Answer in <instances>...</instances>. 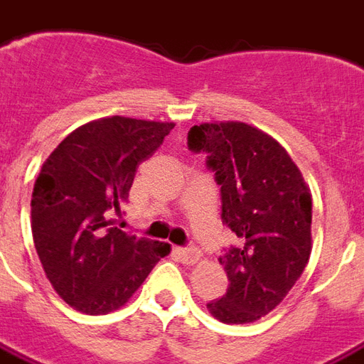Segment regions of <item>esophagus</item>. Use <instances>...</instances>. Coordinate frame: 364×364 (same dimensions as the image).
<instances>
[{"mask_svg": "<svg viewBox=\"0 0 364 364\" xmlns=\"http://www.w3.org/2000/svg\"><path fill=\"white\" fill-rule=\"evenodd\" d=\"M177 256L181 259L183 263H187V265H193V263L200 262V250L198 248H177Z\"/></svg>", "mask_w": 364, "mask_h": 364, "instance_id": "obj_1", "label": "esophagus"}]
</instances>
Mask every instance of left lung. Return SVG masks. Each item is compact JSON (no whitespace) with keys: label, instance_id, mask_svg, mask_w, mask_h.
I'll list each match as a JSON object with an SVG mask.
<instances>
[{"label":"left lung","instance_id":"8db88e82","mask_svg":"<svg viewBox=\"0 0 364 364\" xmlns=\"http://www.w3.org/2000/svg\"><path fill=\"white\" fill-rule=\"evenodd\" d=\"M187 141L208 152L221 219L242 240L219 256L229 288L208 311L227 324L254 323L287 298L309 262L311 193L284 146L244 122L193 126Z\"/></svg>","mask_w":364,"mask_h":364}]
</instances>
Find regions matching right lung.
<instances>
[{
	"mask_svg": "<svg viewBox=\"0 0 364 364\" xmlns=\"http://www.w3.org/2000/svg\"><path fill=\"white\" fill-rule=\"evenodd\" d=\"M171 122L110 116L68 133L49 154L32 193V235L55 292L85 315L129 301L170 244L114 227L139 164L156 152Z\"/></svg>",
	"mask_w": 364,
	"mask_h": 364,
	"instance_id": "obj_1",
	"label": "right lung"
}]
</instances>
